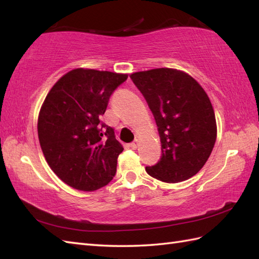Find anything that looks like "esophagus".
<instances>
[{
    "label": "esophagus",
    "instance_id": "obj_1",
    "mask_svg": "<svg viewBox=\"0 0 259 259\" xmlns=\"http://www.w3.org/2000/svg\"><path fill=\"white\" fill-rule=\"evenodd\" d=\"M138 146H139V140L138 139H136L134 142H131V144H130V147L133 148V149H137Z\"/></svg>",
    "mask_w": 259,
    "mask_h": 259
}]
</instances>
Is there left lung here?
Segmentation results:
<instances>
[{"mask_svg":"<svg viewBox=\"0 0 259 259\" xmlns=\"http://www.w3.org/2000/svg\"><path fill=\"white\" fill-rule=\"evenodd\" d=\"M130 78L155 117L161 141L160 160L146 171L169 184L191 178L206 163L216 142V118L207 93L177 69L141 71Z\"/></svg>","mask_w":259,"mask_h":259,"instance_id":"obj_1","label":"left lung"}]
</instances>
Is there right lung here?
Segmentation results:
<instances>
[{"instance_id": "add662e5", "label": "right lung", "mask_w": 259, "mask_h": 259, "mask_svg": "<svg viewBox=\"0 0 259 259\" xmlns=\"http://www.w3.org/2000/svg\"><path fill=\"white\" fill-rule=\"evenodd\" d=\"M128 74L74 69L60 78L43 102L37 135L49 166L74 189L95 191L117 171L123 147L100 121L110 96Z\"/></svg>"}]
</instances>
